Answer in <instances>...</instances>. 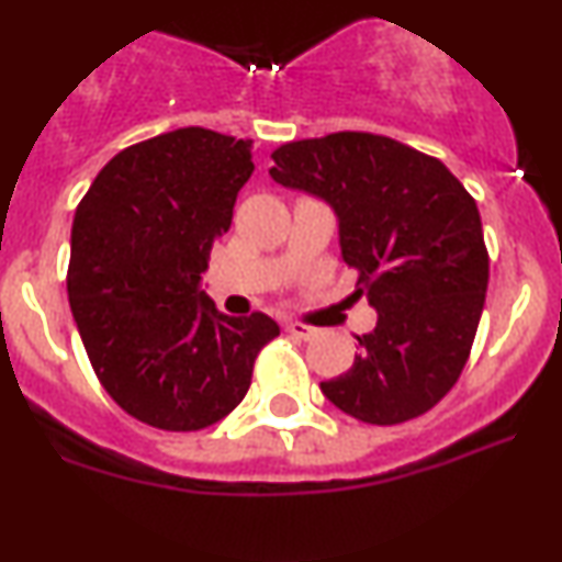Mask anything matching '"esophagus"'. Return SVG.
<instances>
[{"instance_id":"obj_1","label":"esophagus","mask_w":562,"mask_h":562,"mask_svg":"<svg viewBox=\"0 0 562 562\" xmlns=\"http://www.w3.org/2000/svg\"><path fill=\"white\" fill-rule=\"evenodd\" d=\"M285 333L299 337V340H311V337L316 335V329L308 327V324H301V322H288Z\"/></svg>"}]
</instances>
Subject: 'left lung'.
I'll use <instances>...</instances> for the list:
<instances>
[{
  "label": "left lung",
  "instance_id": "left-lung-1",
  "mask_svg": "<svg viewBox=\"0 0 562 562\" xmlns=\"http://www.w3.org/2000/svg\"><path fill=\"white\" fill-rule=\"evenodd\" d=\"M274 182L335 209L342 261L376 327L356 337L329 403L367 424L411 422L458 382L482 319L490 256L476 201L442 161L374 133H329L272 154Z\"/></svg>",
  "mask_w": 562,
  "mask_h": 562
}]
</instances>
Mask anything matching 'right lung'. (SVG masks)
Instances as JSON below:
<instances>
[{
    "mask_svg": "<svg viewBox=\"0 0 562 562\" xmlns=\"http://www.w3.org/2000/svg\"><path fill=\"white\" fill-rule=\"evenodd\" d=\"M251 172V140L180 127L123 148L76 209L72 319L101 387L148 427L199 431L225 418L280 335L261 311L227 316L201 290Z\"/></svg>",
    "mask_w": 562,
    "mask_h": 562,
    "instance_id": "add662e5",
    "label": "right lung"
}]
</instances>
